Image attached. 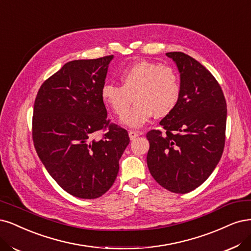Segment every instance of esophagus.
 I'll list each match as a JSON object with an SVG mask.
<instances>
[{
  "mask_svg": "<svg viewBox=\"0 0 251 251\" xmlns=\"http://www.w3.org/2000/svg\"><path fill=\"white\" fill-rule=\"evenodd\" d=\"M138 136H139V133L136 132V131H129L128 132V137H129V139H131V140H134L135 138L138 137Z\"/></svg>",
  "mask_w": 251,
  "mask_h": 251,
  "instance_id": "esophagus-1",
  "label": "esophagus"
}]
</instances>
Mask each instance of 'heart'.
<instances>
[{"label":"heart","instance_id":"heart-1","mask_svg":"<svg viewBox=\"0 0 251 251\" xmlns=\"http://www.w3.org/2000/svg\"><path fill=\"white\" fill-rule=\"evenodd\" d=\"M122 86L112 83L102 85V101L123 119L129 127H141L151 117H165L174 111L180 96V80L174 67L141 60L125 68L119 74Z\"/></svg>","mask_w":251,"mask_h":251}]
</instances>
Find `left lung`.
<instances>
[{"label":"left lung","mask_w":251,"mask_h":251,"mask_svg":"<svg viewBox=\"0 0 251 251\" xmlns=\"http://www.w3.org/2000/svg\"><path fill=\"white\" fill-rule=\"evenodd\" d=\"M180 77L176 109L151 129L148 166L158 184L174 193H188L200 187L217 166L224 149L226 101L213 75L195 59L170 51Z\"/></svg>","instance_id":"obj_1"}]
</instances>
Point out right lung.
Returning <instances> with one entry per match:
<instances>
[{
	"label": "right lung",
	"instance_id": "right-lung-1",
	"mask_svg": "<svg viewBox=\"0 0 251 251\" xmlns=\"http://www.w3.org/2000/svg\"><path fill=\"white\" fill-rule=\"evenodd\" d=\"M113 57L67 62L41 85L34 102L32 136L39 159L60 187L84 200L114 184L129 143L125 128L109 124L100 98ZM106 127L109 131L96 140Z\"/></svg>",
	"mask_w": 251,
	"mask_h": 251
}]
</instances>
